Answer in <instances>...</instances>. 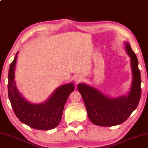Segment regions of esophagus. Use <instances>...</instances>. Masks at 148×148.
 <instances>
[{
  "label": "esophagus",
  "instance_id": "34e87169",
  "mask_svg": "<svg viewBox=\"0 0 148 148\" xmlns=\"http://www.w3.org/2000/svg\"><path fill=\"white\" fill-rule=\"evenodd\" d=\"M83 77L81 75H77L75 77V81L76 83H79L83 81Z\"/></svg>",
  "mask_w": 148,
  "mask_h": 148
}]
</instances>
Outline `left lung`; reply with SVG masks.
Returning a JSON list of instances; mask_svg holds the SVG:
<instances>
[{"label":"left lung","instance_id":"obj_1","mask_svg":"<svg viewBox=\"0 0 148 148\" xmlns=\"http://www.w3.org/2000/svg\"><path fill=\"white\" fill-rule=\"evenodd\" d=\"M127 52L130 57L132 71L131 90L128 96L112 99L98 90L84 84H79L78 90L84 100L88 116L94 125L111 127L125 122L136 109L141 97V75L135 53L126 42Z\"/></svg>","mask_w":148,"mask_h":148}]
</instances>
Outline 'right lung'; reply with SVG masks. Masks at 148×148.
<instances>
[{
    "mask_svg": "<svg viewBox=\"0 0 148 148\" xmlns=\"http://www.w3.org/2000/svg\"><path fill=\"white\" fill-rule=\"evenodd\" d=\"M17 54L18 53L10 65L8 72V98L14 112L21 122L33 129L43 130L54 129L61 121L65 104L75 89L73 84L60 86L45 103L33 104L28 102L17 90L14 81Z\"/></svg>",
    "mask_w": 148,
    "mask_h": 148,
    "instance_id": "right-lung-1",
    "label": "right lung"
}]
</instances>
